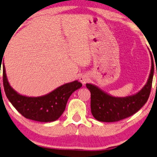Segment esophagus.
Masks as SVG:
<instances>
[{
	"label": "esophagus",
	"mask_w": 157,
	"mask_h": 157,
	"mask_svg": "<svg viewBox=\"0 0 157 157\" xmlns=\"http://www.w3.org/2000/svg\"><path fill=\"white\" fill-rule=\"evenodd\" d=\"M79 80H80V82H82V84L84 85L87 82H88V80H89V77H88V76H87L86 75H81V76L80 77Z\"/></svg>",
	"instance_id": "esophagus-1"
}]
</instances>
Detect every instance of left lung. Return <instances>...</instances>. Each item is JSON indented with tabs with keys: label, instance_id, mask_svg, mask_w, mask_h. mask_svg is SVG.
Instances as JSON below:
<instances>
[{
	"label": "left lung",
	"instance_id": "left-lung-1",
	"mask_svg": "<svg viewBox=\"0 0 157 157\" xmlns=\"http://www.w3.org/2000/svg\"><path fill=\"white\" fill-rule=\"evenodd\" d=\"M151 59V68L146 85L136 94L126 97H115L109 94L96 85L87 83L90 92V108L93 117L104 122H113L132 116L147 102L151 89L154 76V61ZM157 74V70H156Z\"/></svg>",
	"mask_w": 157,
	"mask_h": 157
}]
</instances>
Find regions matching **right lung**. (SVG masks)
I'll use <instances>...</instances> for the list:
<instances>
[{
	"label": "right lung",
	"instance_id": "add662e5",
	"mask_svg": "<svg viewBox=\"0 0 157 157\" xmlns=\"http://www.w3.org/2000/svg\"><path fill=\"white\" fill-rule=\"evenodd\" d=\"M3 69V87L7 98L25 118L37 122H48L58 120L64 112L67 101L72 93L82 86V83L75 80L61 85L44 96H26L19 94L10 85L4 63Z\"/></svg>",
	"mask_w": 157,
	"mask_h": 157
}]
</instances>
